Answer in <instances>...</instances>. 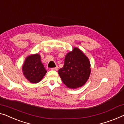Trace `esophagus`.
Here are the masks:
<instances>
[{"label":"esophagus","instance_id":"obj_1","mask_svg":"<svg viewBox=\"0 0 124 124\" xmlns=\"http://www.w3.org/2000/svg\"><path fill=\"white\" fill-rule=\"evenodd\" d=\"M51 70H55V71H57V70H58V67H57V66H56V67H54V68H52Z\"/></svg>","mask_w":124,"mask_h":124}]
</instances>
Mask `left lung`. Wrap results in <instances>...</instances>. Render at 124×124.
Wrapping results in <instances>:
<instances>
[{
  "label": "left lung",
  "mask_w": 124,
  "mask_h": 124,
  "mask_svg": "<svg viewBox=\"0 0 124 124\" xmlns=\"http://www.w3.org/2000/svg\"><path fill=\"white\" fill-rule=\"evenodd\" d=\"M89 59L78 48L73 47L64 58L63 67L58 70L63 84L70 88L81 87L86 84L91 73Z\"/></svg>",
  "instance_id": "8db88e82"
}]
</instances>
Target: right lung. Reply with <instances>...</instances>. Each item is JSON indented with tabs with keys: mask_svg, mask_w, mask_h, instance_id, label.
Masks as SVG:
<instances>
[{
	"mask_svg": "<svg viewBox=\"0 0 124 124\" xmlns=\"http://www.w3.org/2000/svg\"><path fill=\"white\" fill-rule=\"evenodd\" d=\"M22 71L27 80L32 84L40 82L47 72L40 60V56L37 53L26 57Z\"/></svg>",
	"mask_w": 124,
	"mask_h": 124,
	"instance_id": "right-lung-1",
	"label": "right lung"
}]
</instances>
